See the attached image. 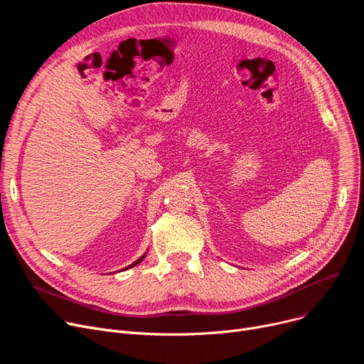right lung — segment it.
I'll use <instances>...</instances> for the list:
<instances>
[{"label":"right lung","mask_w":364,"mask_h":364,"mask_svg":"<svg viewBox=\"0 0 364 364\" xmlns=\"http://www.w3.org/2000/svg\"><path fill=\"white\" fill-rule=\"evenodd\" d=\"M144 257H146V252H144V254H143V255H141V257H140L139 259H136V261H134L132 264H129L128 267H125V269H122V270H128V269H131V267H134V265H137V264H140V262H141V261L144 259ZM117 273H118V272H117Z\"/></svg>","instance_id":"add662e5"}]
</instances>
